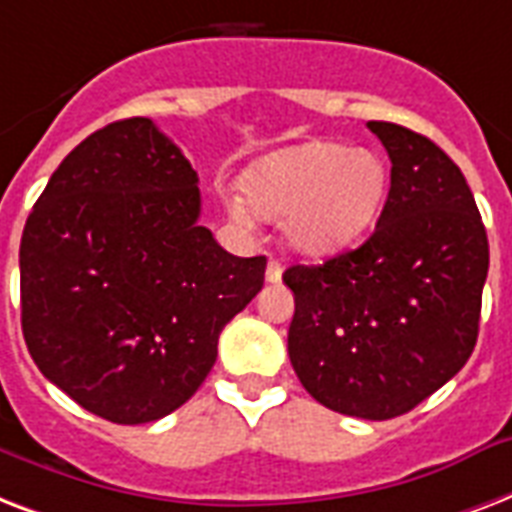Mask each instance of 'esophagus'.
<instances>
[{
	"label": "esophagus",
	"instance_id": "obj_1",
	"mask_svg": "<svg viewBox=\"0 0 512 512\" xmlns=\"http://www.w3.org/2000/svg\"><path fill=\"white\" fill-rule=\"evenodd\" d=\"M283 280V264L277 259H269L267 264V283H280Z\"/></svg>",
	"mask_w": 512,
	"mask_h": 512
}]
</instances>
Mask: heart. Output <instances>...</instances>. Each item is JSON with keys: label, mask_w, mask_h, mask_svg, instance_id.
I'll return each mask as SVG.
<instances>
[{"label": "heart", "mask_w": 512, "mask_h": 512, "mask_svg": "<svg viewBox=\"0 0 512 512\" xmlns=\"http://www.w3.org/2000/svg\"><path fill=\"white\" fill-rule=\"evenodd\" d=\"M387 192V165L371 149L310 141L269 154L245 176L237 221L283 219L285 243L304 256H328L374 221Z\"/></svg>", "instance_id": "obj_1"}]
</instances>
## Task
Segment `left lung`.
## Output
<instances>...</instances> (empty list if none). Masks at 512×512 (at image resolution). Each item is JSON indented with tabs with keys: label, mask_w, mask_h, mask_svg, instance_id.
Listing matches in <instances>:
<instances>
[{
	"label": "left lung",
	"mask_w": 512,
	"mask_h": 512,
	"mask_svg": "<svg viewBox=\"0 0 512 512\" xmlns=\"http://www.w3.org/2000/svg\"><path fill=\"white\" fill-rule=\"evenodd\" d=\"M390 192L366 243L285 269L288 358L312 398L360 419L406 414L473 355L489 240L462 170L395 122H368Z\"/></svg>",
	"instance_id": "8db88e82"
}]
</instances>
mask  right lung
Wrapping results in <instances>:
<instances>
[{"mask_svg": "<svg viewBox=\"0 0 512 512\" xmlns=\"http://www.w3.org/2000/svg\"><path fill=\"white\" fill-rule=\"evenodd\" d=\"M197 173L146 117L95 130L58 165L21 237V326L39 371L90 414L144 425L211 374L219 334L267 259L200 219Z\"/></svg>", "mask_w": 512, "mask_h": 512, "instance_id": "1", "label": "right lung"}]
</instances>
